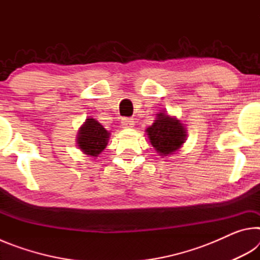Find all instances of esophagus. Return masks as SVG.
<instances>
[{
  "mask_svg": "<svg viewBox=\"0 0 260 260\" xmlns=\"http://www.w3.org/2000/svg\"><path fill=\"white\" fill-rule=\"evenodd\" d=\"M134 119H132V118H124V119H121V126L122 128H132V127H134Z\"/></svg>",
  "mask_w": 260,
  "mask_h": 260,
  "instance_id": "1",
  "label": "esophagus"
}]
</instances>
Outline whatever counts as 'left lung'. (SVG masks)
I'll return each instance as SVG.
<instances>
[{"mask_svg": "<svg viewBox=\"0 0 260 260\" xmlns=\"http://www.w3.org/2000/svg\"><path fill=\"white\" fill-rule=\"evenodd\" d=\"M152 147L160 156L174 153L186 141L187 132L177 118L164 112L157 113L156 120L146 129Z\"/></svg>", "mask_w": 260, "mask_h": 260, "instance_id": "obj_1", "label": "left lung"}]
</instances>
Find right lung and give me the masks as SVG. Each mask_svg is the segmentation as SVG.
Here are the masks:
<instances>
[{"label":"right lung","instance_id":"add662e5","mask_svg":"<svg viewBox=\"0 0 260 260\" xmlns=\"http://www.w3.org/2000/svg\"><path fill=\"white\" fill-rule=\"evenodd\" d=\"M110 133L93 118H88L79 129L77 143L85 155L98 157L107 147Z\"/></svg>","mask_w":260,"mask_h":260}]
</instances>
